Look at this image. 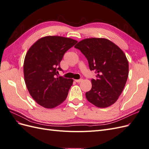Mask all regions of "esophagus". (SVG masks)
I'll list each match as a JSON object with an SVG mask.
<instances>
[{"label":"esophagus","instance_id":"34e87169","mask_svg":"<svg viewBox=\"0 0 149 149\" xmlns=\"http://www.w3.org/2000/svg\"><path fill=\"white\" fill-rule=\"evenodd\" d=\"M83 81V79H75V81L76 82V83H80V82H81Z\"/></svg>","mask_w":149,"mask_h":149}]
</instances>
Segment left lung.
<instances>
[{
	"label": "left lung",
	"instance_id": "obj_1",
	"mask_svg": "<svg viewBox=\"0 0 149 149\" xmlns=\"http://www.w3.org/2000/svg\"><path fill=\"white\" fill-rule=\"evenodd\" d=\"M88 60L91 71L97 74L92 88L86 93L89 102L98 107L113 104L123 92L129 74V63L122 49L106 38L81 40L74 46Z\"/></svg>",
	"mask_w": 149,
	"mask_h": 149
}]
</instances>
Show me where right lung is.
I'll return each mask as SVG.
<instances>
[{"label": "right lung", "mask_w": 149, "mask_h": 149, "mask_svg": "<svg viewBox=\"0 0 149 149\" xmlns=\"http://www.w3.org/2000/svg\"><path fill=\"white\" fill-rule=\"evenodd\" d=\"M78 42L59 36L39 39L26 54L24 64L25 82L38 104L52 109L61 104L73 84L72 79L58 77L63 71L60 63L64 54Z\"/></svg>", "instance_id": "1"}]
</instances>
